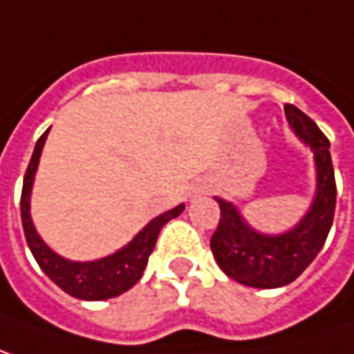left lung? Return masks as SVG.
Here are the masks:
<instances>
[{
  "label": "left lung",
  "instance_id": "8db88e82",
  "mask_svg": "<svg viewBox=\"0 0 354 354\" xmlns=\"http://www.w3.org/2000/svg\"><path fill=\"white\" fill-rule=\"evenodd\" d=\"M283 111L292 129L312 147L316 160V196L300 225L283 235H261L243 221L231 203L216 198L221 218L210 237L212 255L229 277L251 288H281L292 283L320 253L335 218L337 180L330 142L298 107L288 103Z\"/></svg>",
  "mask_w": 354,
  "mask_h": 354
}]
</instances>
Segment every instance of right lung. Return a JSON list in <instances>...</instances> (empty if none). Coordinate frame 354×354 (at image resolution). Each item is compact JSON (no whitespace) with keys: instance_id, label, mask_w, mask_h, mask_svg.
<instances>
[{"instance_id":"add662e5","label":"right lung","mask_w":354,"mask_h":354,"mask_svg":"<svg viewBox=\"0 0 354 354\" xmlns=\"http://www.w3.org/2000/svg\"><path fill=\"white\" fill-rule=\"evenodd\" d=\"M46 136H48V131H44L40 136V140L36 142L32 160H30L26 176H24V186H21L19 210H21V225H24V235H26L28 247H30L34 259L38 261L40 270L46 273L60 290H64L73 298H79V300L115 298V296L131 290L140 281L162 227L168 221L176 218L184 210V205H178L176 209L156 216L145 229H142L136 235V239L129 245H125L117 253L103 257L99 261L79 263V261H68V259L56 255L48 245L38 237V233L32 225V218H30V190H32V182H34V174H36V168L40 162V153H42L44 142H46Z\"/></svg>"}]
</instances>
